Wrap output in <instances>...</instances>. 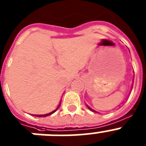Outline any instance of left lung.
I'll list each match as a JSON object with an SVG mask.
<instances>
[{
	"label": "left lung",
	"instance_id": "obj_1",
	"mask_svg": "<svg viewBox=\"0 0 146 146\" xmlns=\"http://www.w3.org/2000/svg\"><path fill=\"white\" fill-rule=\"evenodd\" d=\"M87 107H88V109H90V110H91V111H95V110H92V109H91V108H90V107H89V106H87Z\"/></svg>",
	"mask_w": 146,
	"mask_h": 146
}]
</instances>
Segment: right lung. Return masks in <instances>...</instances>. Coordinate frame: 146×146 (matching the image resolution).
Wrapping results in <instances>:
<instances>
[{
	"instance_id": "add662e5",
	"label": "right lung",
	"mask_w": 146,
	"mask_h": 146,
	"mask_svg": "<svg viewBox=\"0 0 146 146\" xmlns=\"http://www.w3.org/2000/svg\"><path fill=\"white\" fill-rule=\"evenodd\" d=\"M60 104H61V102H60V104H59V106H57V108L55 110H54V111H52L51 112H50V113L45 114V115H35V116H37V117H46V116H48V115H52V114L54 113V112H55V111L58 110V108H59V106H60Z\"/></svg>"
}]
</instances>
